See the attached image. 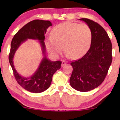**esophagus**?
I'll list each match as a JSON object with an SVG mask.
<instances>
[{
    "label": "esophagus",
    "instance_id": "34e87169",
    "mask_svg": "<svg viewBox=\"0 0 120 120\" xmlns=\"http://www.w3.org/2000/svg\"><path fill=\"white\" fill-rule=\"evenodd\" d=\"M67 64L66 62L64 61V60H63V61H62V65H61V66H62V67L64 66V65H65V64Z\"/></svg>",
    "mask_w": 120,
    "mask_h": 120
}]
</instances>
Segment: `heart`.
<instances>
[{
    "mask_svg": "<svg viewBox=\"0 0 120 120\" xmlns=\"http://www.w3.org/2000/svg\"><path fill=\"white\" fill-rule=\"evenodd\" d=\"M92 32L86 24L67 22L56 26L51 37L45 41L46 47L53 56H58L63 49L74 59L85 55L90 46Z\"/></svg>",
    "mask_w": 120,
    "mask_h": 120,
    "instance_id": "b5f03b06",
    "label": "heart"
}]
</instances>
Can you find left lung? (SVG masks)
Listing matches in <instances>:
<instances>
[{"instance_id": "8db88e82", "label": "left lung", "mask_w": 120, "mask_h": 120, "mask_svg": "<svg viewBox=\"0 0 120 120\" xmlns=\"http://www.w3.org/2000/svg\"><path fill=\"white\" fill-rule=\"evenodd\" d=\"M91 29V46L79 60L72 62L73 72L70 84L75 90L87 92L99 86L104 81L112 62V44L101 26L88 19H80Z\"/></svg>"}]
</instances>
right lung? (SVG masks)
Listing matches in <instances>:
<instances>
[{"label":"right lung","mask_w":120,"mask_h":120,"mask_svg":"<svg viewBox=\"0 0 120 120\" xmlns=\"http://www.w3.org/2000/svg\"><path fill=\"white\" fill-rule=\"evenodd\" d=\"M52 26L49 21L35 19L30 21L18 31L14 35L11 43L9 60L16 81L19 85L27 91L33 93H40L45 91L51 85L53 75L60 68L62 62L51 61L45 55V34L47 29ZM27 38L37 39L39 40L42 52L45 56L35 73L31 77L24 78L21 76L14 67L13 57L19 46Z\"/></svg>","instance_id":"1"}]
</instances>
